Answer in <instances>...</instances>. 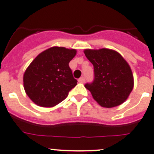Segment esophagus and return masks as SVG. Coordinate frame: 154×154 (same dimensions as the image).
<instances>
[{
	"instance_id": "34e87169",
	"label": "esophagus",
	"mask_w": 154,
	"mask_h": 154,
	"mask_svg": "<svg viewBox=\"0 0 154 154\" xmlns=\"http://www.w3.org/2000/svg\"><path fill=\"white\" fill-rule=\"evenodd\" d=\"M78 82L79 83H82V84H84V83L85 82V77H80V78L78 80Z\"/></svg>"
}]
</instances>
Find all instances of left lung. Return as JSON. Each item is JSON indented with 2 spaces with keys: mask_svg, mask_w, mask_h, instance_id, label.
<instances>
[{
  "mask_svg": "<svg viewBox=\"0 0 154 154\" xmlns=\"http://www.w3.org/2000/svg\"><path fill=\"white\" fill-rule=\"evenodd\" d=\"M85 56L94 65V80L85 84L97 103L111 108L125 102L134 88L130 65L118 52L107 48L85 49Z\"/></svg>",
  "mask_w": 154,
  "mask_h": 154,
  "instance_id": "8db88e82",
  "label": "left lung"
}]
</instances>
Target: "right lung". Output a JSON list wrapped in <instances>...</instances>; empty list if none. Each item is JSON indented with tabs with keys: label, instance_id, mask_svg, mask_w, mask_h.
I'll use <instances>...</instances> for the list:
<instances>
[{
	"label": "right lung",
	"instance_id": "1",
	"mask_svg": "<svg viewBox=\"0 0 154 154\" xmlns=\"http://www.w3.org/2000/svg\"><path fill=\"white\" fill-rule=\"evenodd\" d=\"M77 51L52 47L37 55L23 74V88L35 104L52 107L68 96L77 85L69 63Z\"/></svg>",
	"mask_w": 154,
	"mask_h": 154
}]
</instances>
